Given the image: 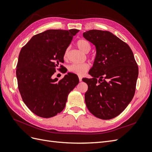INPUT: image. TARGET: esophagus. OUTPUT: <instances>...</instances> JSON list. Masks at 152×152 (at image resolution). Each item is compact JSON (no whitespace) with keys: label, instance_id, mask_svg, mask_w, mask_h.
<instances>
[{"label":"esophagus","instance_id":"esophagus-1","mask_svg":"<svg viewBox=\"0 0 152 152\" xmlns=\"http://www.w3.org/2000/svg\"><path fill=\"white\" fill-rule=\"evenodd\" d=\"M79 80H80V81H82V77L81 76H79Z\"/></svg>","mask_w":152,"mask_h":152}]
</instances>
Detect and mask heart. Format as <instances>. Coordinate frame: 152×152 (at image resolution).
I'll use <instances>...</instances> for the list:
<instances>
[{"label": "heart", "instance_id": "heart-1", "mask_svg": "<svg viewBox=\"0 0 152 152\" xmlns=\"http://www.w3.org/2000/svg\"><path fill=\"white\" fill-rule=\"evenodd\" d=\"M76 45L79 49L84 53L89 52L91 49V46L89 42L85 39H80V40H77L76 42ZM69 48L67 49L64 52V58L65 60H67L69 56ZM90 69V65L88 63H83V64H72L68 67V71L69 72L73 73V74H76L79 76H83L85 75V73Z\"/></svg>", "mask_w": 152, "mask_h": 152}]
</instances>
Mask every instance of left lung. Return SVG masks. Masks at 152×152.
I'll return each instance as SVG.
<instances>
[{
    "label": "left lung",
    "mask_w": 152,
    "mask_h": 152,
    "mask_svg": "<svg viewBox=\"0 0 152 152\" xmlns=\"http://www.w3.org/2000/svg\"><path fill=\"white\" fill-rule=\"evenodd\" d=\"M83 37L96 47V57L89 71L93 78L85 100L88 109L98 118L113 119L123 111L134 95L138 67L129 46L108 31L91 30Z\"/></svg>",
    "instance_id": "left-lung-1"
}]
</instances>
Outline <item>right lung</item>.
<instances>
[{"label":"right lung","instance_id":"obj_1","mask_svg":"<svg viewBox=\"0 0 152 152\" xmlns=\"http://www.w3.org/2000/svg\"><path fill=\"white\" fill-rule=\"evenodd\" d=\"M79 31L48 30L33 36L21 48L16 66L18 89L28 108L39 117L50 118L62 112L68 95L79 83L71 72L59 81L52 78Z\"/></svg>","mask_w":152,"mask_h":152}]
</instances>
